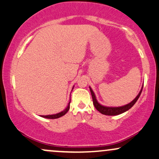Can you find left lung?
<instances>
[{
  "mask_svg": "<svg viewBox=\"0 0 159 159\" xmlns=\"http://www.w3.org/2000/svg\"><path fill=\"white\" fill-rule=\"evenodd\" d=\"M142 89H143V87H141V90L139 92V93L138 94L137 96L135 97V98L133 99L130 103H129V104L121 107H107L99 104L98 101H97L96 97H95L94 92H93V89H92V88L89 87L92 97H93V104H94L95 109H96L98 112H100L101 114L106 115V116H117V115H120L123 113L124 112H126V111L129 110V109H130L135 104V102H136L138 99H139V97H140L141 92H142Z\"/></svg>",
  "mask_w": 159,
  "mask_h": 159,
  "instance_id": "8db88e82",
  "label": "left lung"
}]
</instances>
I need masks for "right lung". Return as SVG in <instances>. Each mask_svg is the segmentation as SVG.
Returning <instances> with one entry per match:
<instances>
[{
	"label": "right lung",
	"mask_w": 159,
	"mask_h": 159,
	"mask_svg": "<svg viewBox=\"0 0 159 159\" xmlns=\"http://www.w3.org/2000/svg\"><path fill=\"white\" fill-rule=\"evenodd\" d=\"M74 87H72V89H73ZM70 101L71 100H70V102H69V104L67 105V107H66V108L64 110L61 111V112H58V113H56V114H53V115H47V116H41V117L43 118H49V119H55V118H58L61 117V116H64L65 114L66 113V112H68L69 110H70Z\"/></svg>",
	"instance_id": "add662e5"
}]
</instances>
